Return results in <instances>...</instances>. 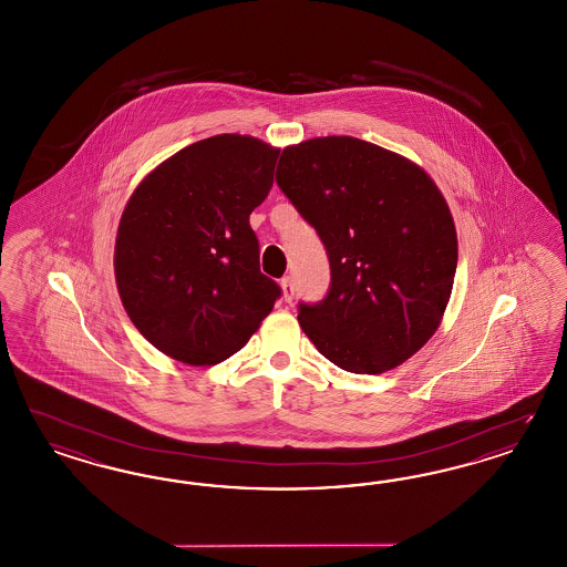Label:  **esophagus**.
I'll list each match as a JSON object with an SVG mask.
<instances>
[{
    "mask_svg": "<svg viewBox=\"0 0 567 567\" xmlns=\"http://www.w3.org/2000/svg\"><path fill=\"white\" fill-rule=\"evenodd\" d=\"M281 290H284V300H286V302H292V298H293L292 277H284V279H281Z\"/></svg>",
    "mask_w": 567,
    "mask_h": 567,
    "instance_id": "1",
    "label": "esophagus"
}]
</instances>
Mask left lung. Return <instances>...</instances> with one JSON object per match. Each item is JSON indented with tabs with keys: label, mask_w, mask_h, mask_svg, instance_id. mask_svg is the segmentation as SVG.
<instances>
[{
	"label": "left lung",
	"mask_w": 567,
	"mask_h": 567,
	"mask_svg": "<svg viewBox=\"0 0 567 567\" xmlns=\"http://www.w3.org/2000/svg\"><path fill=\"white\" fill-rule=\"evenodd\" d=\"M275 182L328 250V296L298 307L312 344L350 373L411 359L439 329L457 271L455 220L439 185L350 135L284 147Z\"/></svg>",
	"instance_id": "8db88e82"
}]
</instances>
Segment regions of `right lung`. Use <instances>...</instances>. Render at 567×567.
Listing matches in <instances>:
<instances>
[{
	"label": "right lung",
	"mask_w": 567,
	"mask_h": 567,
	"mask_svg": "<svg viewBox=\"0 0 567 567\" xmlns=\"http://www.w3.org/2000/svg\"><path fill=\"white\" fill-rule=\"evenodd\" d=\"M279 147L223 133L183 147L131 194L114 277L133 326L187 365L244 347L279 298L258 267L250 213L274 185Z\"/></svg>",
	"instance_id": "1"
}]
</instances>
